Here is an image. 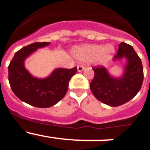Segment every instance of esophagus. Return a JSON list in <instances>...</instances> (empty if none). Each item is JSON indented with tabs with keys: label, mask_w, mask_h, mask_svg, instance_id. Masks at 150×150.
<instances>
[{
	"label": "esophagus",
	"mask_w": 150,
	"mask_h": 150,
	"mask_svg": "<svg viewBox=\"0 0 150 150\" xmlns=\"http://www.w3.org/2000/svg\"><path fill=\"white\" fill-rule=\"evenodd\" d=\"M84 68H85L84 66H83L82 64H79V65L77 66V70L79 72H81V71H83V70H84Z\"/></svg>",
	"instance_id": "esophagus-1"
}]
</instances>
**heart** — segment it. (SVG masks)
Masks as SVG:
<instances>
[{
	"mask_svg": "<svg viewBox=\"0 0 150 150\" xmlns=\"http://www.w3.org/2000/svg\"><path fill=\"white\" fill-rule=\"evenodd\" d=\"M114 52L112 45H91L76 48L74 50V55L79 59L85 61L96 60L103 63L110 59V56Z\"/></svg>",
	"mask_w": 150,
	"mask_h": 150,
	"instance_id": "heart-1",
	"label": "heart"
}]
</instances>
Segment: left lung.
Here are the masks:
<instances>
[{"instance_id":"1","label":"left lung","mask_w":150,"mask_h":150,"mask_svg":"<svg viewBox=\"0 0 150 150\" xmlns=\"http://www.w3.org/2000/svg\"><path fill=\"white\" fill-rule=\"evenodd\" d=\"M126 58L128 60L125 74L120 79L111 77L103 66L92 67L95 76L90 88L98 100L112 107H118L132 100L142 87L144 68L140 57L131 45H119L114 59Z\"/></svg>"}]
</instances>
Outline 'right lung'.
Returning a JSON list of instances; mask_svg holds the SVG:
<instances>
[{"instance_id": "obj_1", "label": "right lung", "mask_w": 150, "mask_h": 150, "mask_svg": "<svg viewBox=\"0 0 150 150\" xmlns=\"http://www.w3.org/2000/svg\"><path fill=\"white\" fill-rule=\"evenodd\" d=\"M50 44L49 42H36L16 52L8 66L10 87L18 98L36 107L47 108L60 101L67 93L68 83L77 67L58 68L46 79L33 77L25 68L24 61L38 48Z\"/></svg>"}]
</instances>
